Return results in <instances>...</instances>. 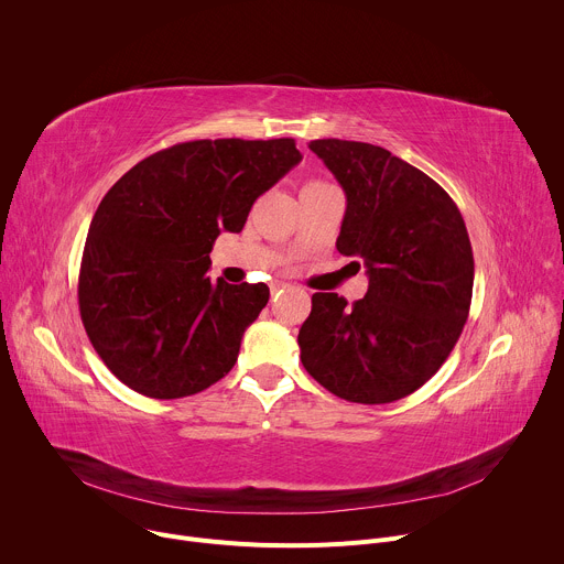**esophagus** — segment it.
<instances>
[{
    "mask_svg": "<svg viewBox=\"0 0 564 564\" xmlns=\"http://www.w3.org/2000/svg\"><path fill=\"white\" fill-rule=\"evenodd\" d=\"M290 285L288 283H283V281H274L272 285H270V290H272V294H276V292H283V290H288Z\"/></svg>",
    "mask_w": 564,
    "mask_h": 564,
    "instance_id": "esophagus-1",
    "label": "esophagus"
}]
</instances>
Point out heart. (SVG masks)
<instances>
[{"instance_id":"heart-1","label":"heart","mask_w":564,"mask_h":564,"mask_svg":"<svg viewBox=\"0 0 564 564\" xmlns=\"http://www.w3.org/2000/svg\"><path fill=\"white\" fill-rule=\"evenodd\" d=\"M318 187H328V185L321 183V181H307V183L301 187V192H310V189H318Z\"/></svg>"}]
</instances>
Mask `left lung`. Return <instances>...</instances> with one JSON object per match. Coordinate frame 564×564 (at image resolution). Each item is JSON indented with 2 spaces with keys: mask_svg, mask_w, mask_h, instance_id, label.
<instances>
[{
  "mask_svg": "<svg viewBox=\"0 0 564 564\" xmlns=\"http://www.w3.org/2000/svg\"><path fill=\"white\" fill-rule=\"evenodd\" d=\"M307 147L346 192L337 250L364 261L368 292L352 305L312 294L301 361L341 399L390 404L424 386L462 335L475 272L468 231L453 198L388 149L337 138Z\"/></svg>",
  "mask_w": 564,
  "mask_h": 564,
  "instance_id": "1",
  "label": "left lung"
}]
</instances>
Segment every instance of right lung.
<instances>
[{
	"label": "right lung",
	"instance_id": "add662e5",
	"mask_svg": "<svg viewBox=\"0 0 564 564\" xmlns=\"http://www.w3.org/2000/svg\"><path fill=\"white\" fill-rule=\"evenodd\" d=\"M301 158L292 138L192 140L140 160L107 192L77 301L96 352L124 386L178 399L234 368L270 288L212 283L209 252Z\"/></svg>",
	"mask_w": 564,
	"mask_h": 564
}]
</instances>
